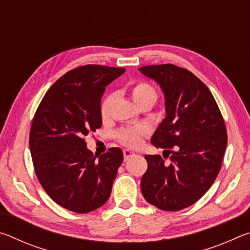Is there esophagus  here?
Listing matches in <instances>:
<instances>
[{
	"mask_svg": "<svg viewBox=\"0 0 250 250\" xmlns=\"http://www.w3.org/2000/svg\"><path fill=\"white\" fill-rule=\"evenodd\" d=\"M135 155V153L133 151H131V150H129V149H126V150H125L124 151V156H125V161H126V160H129L130 158H132V156H134Z\"/></svg>",
	"mask_w": 250,
	"mask_h": 250,
	"instance_id": "1",
	"label": "esophagus"
}]
</instances>
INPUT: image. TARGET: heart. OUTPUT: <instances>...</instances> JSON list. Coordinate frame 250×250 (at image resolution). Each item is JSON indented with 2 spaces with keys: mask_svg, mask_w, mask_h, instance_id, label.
<instances>
[{
  "mask_svg": "<svg viewBox=\"0 0 250 250\" xmlns=\"http://www.w3.org/2000/svg\"><path fill=\"white\" fill-rule=\"evenodd\" d=\"M131 97L138 105L146 101H152L154 104L156 100V91L150 83L146 82H138L131 86ZM113 101V96L109 95L101 101L100 115L103 118L107 117L110 107ZM146 134V130L143 128H128L119 131L118 139L121 143L128 146H138L142 141V137Z\"/></svg>",
  "mask_w": 250,
  "mask_h": 250,
  "instance_id": "obj_1",
  "label": "heart"
}]
</instances>
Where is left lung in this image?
I'll return each instance as SVG.
<instances>
[{"label": "left lung", "instance_id": "8db88e82", "mask_svg": "<svg viewBox=\"0 0 250 250\" xmlns=\"http://www.w3.org/2000/svg\"><path fill=\"white\" fill-rule=\"evenodd\" d=\"M139 70L158 83L164 94L167 115L151 143L171 154L170 163L161 155L145 156L142 195L162 210L183 209L200 200L216 180L227 146L225 122L208 88L191 71L172 64ZM172 147L175 151L168 150Z\"/></svg>", "mask_w": 250, "mask_h": 250}]
</instances>
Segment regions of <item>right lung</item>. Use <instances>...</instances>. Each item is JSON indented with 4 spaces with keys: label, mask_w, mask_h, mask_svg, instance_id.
I'll return each mask as SVG.
<instances>
[{
    "label": "right lung",
    "mask_w": 250,
    "mask_h": 250,
    "mask_svg": "<svg viewBox=\"0 0 250 250\" xmlns=\"http://www.w3.org/2000/svg\"><path fill=\"white\" fill-rule=\"evenodd\" d=\"M125 71L101 65L69 70L46 92L29 132V149L41 185L52 200L78 214L103 206L124 161L119 147L98 156L84 137L103 124L101 97Z\"/></svg>",
    "instance_id": "add662e5"
}]
</instances>
